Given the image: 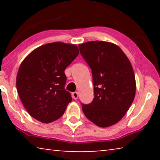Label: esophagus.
I'll return each mask as SVG.
<instances>
[{"mask_svg": "<svg viewBox=\"0 0 160 160\" xmlns=\"http://www.w3.org/2000/svg\"><path fill=\"white\" fill-rule=\"evenodd\" d=\"M72 97L74 99H77L78 98V93L77 92H75L72 93Z\"/></svg>", "mask_w": 160, "mask_h": 160, "instance_id": "esophagus-1", "label": "esophagus"}]
</instances>
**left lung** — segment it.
<instances>
[{"mask_svg":"<svg viewBox=\"0 0 160 160\" xmlns=\"http://www.w3.org/2000/svg\"><path fill=\"white\" fill-rule=\"evenodd\" d=\"M92 69L93 101L82 104L89 120L102 128L118 123L133 102L136 84L129 59L113 43L91 41L78 45Z\"/></svg>","mask_w":160,"mask_h":160,"instance_id":"1","label":"left lung"}]
</instances>
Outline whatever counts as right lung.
I'll return each instance as SVG.
<instances>
[{
    "mask_svg": "<svg viewBox=\"0 0 160 160\" xmlns=\"http://www.w3.org/2000/svg\"><path fill=\"white\" fill-rule=\"evenodd\" d=\"M78 54L76 45L53 42L35 48L22 62L16 87L22 103L34 118L48 123L63 116L72 101L64 88V71Z\"/></svg>",
    "mask_w": 160,
    "mask_h": 160,
    "instance_id": "1",
    "label": "right lung"
}]
</instances>
